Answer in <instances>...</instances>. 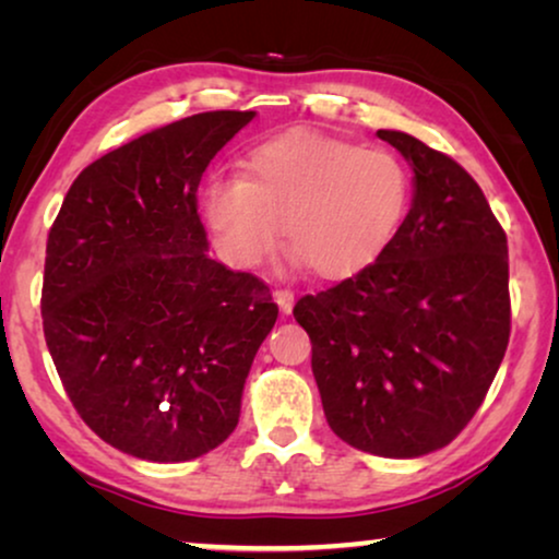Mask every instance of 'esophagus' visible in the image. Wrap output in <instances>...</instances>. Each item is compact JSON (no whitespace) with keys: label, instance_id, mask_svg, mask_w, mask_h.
I'll use <instances>...</instances> for the list:
<instances>
[{"label":"esophagus","instance_id":"34e87169","mask_svg":"<svg viewBox=\"0 0 559 559\" xmlns=\"http://www.w3.org/2000/svg\"><path fill=\"white\" fill-rule=\"evenodd\" d=\"M274 300H277L280 310L285 312V316H289L293 312V302H295V293L289 287H277L274 289Z\"/></svg>","mask_w":559,"mask_h":559}]
</instances>
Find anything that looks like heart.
I'll return each instance as SVG.
<instances>
[{"instance_id":"heart-1","label":"heart","mask_w":559,"mask_h":559,"mask_svg":"<svg viewBox=\"0 0 559 559\" xmlns=\"http://www.w3.org/2000/svg\"><path fill=\"white\" fill-rule=\"evenodd\" d=\"M241 178L213 175L201 216L228 262L257 266L277 243L318 277L361 272L400 231L409 173L394 152L320 134L266 140L243 159Z\"/></svg>"}]
</instances>
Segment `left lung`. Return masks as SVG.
I'll list each match as a JSON object with an SVG mask.
<instances>
[{"label": "left lung", "instance_id": "8db88e82", "mask_svg": "<svg viewBox=\"0 0 559 559\" xmlns=\"http://www.w3.org/2000/svg\"><path fill=\"white\" fill-rule=\"evenodd\" d=\"M415 173L377 262L293 316L310 335L331 430L364 453L419 457L471 423L509 346V247L478 182L415 136L379 129Z\"/></svg>", "mask_w": 559, "mask_h": 559}]
</instances>
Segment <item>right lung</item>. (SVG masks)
<instances>
[{
	"label": "right lung",
	"mask_w": 559,
	"mask_h": 559,
	"mask_svg": "<svg viewBox=\"0 0 559 559\" xmlns=\"http://www.w3.org/2000/svg\"><path fill=\"white\" fill-rule=\"evenodd\" d=\"M254 111H205L91 163L48 234L45 343L83 423L121 453L193 461L239 425L277 320L270 287L209 257L205 167Z\"/></svg>",
	"instance_id": "1"
}]
</instances>
